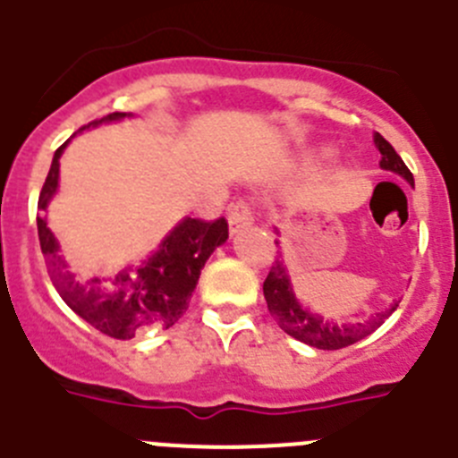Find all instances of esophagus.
<instances>
[{
	"label": "esophagus",
	"instance_id": "esophagus-1",
	"mask_svg": "<svg viewBox=\"0 0 458 458\" xmlns=\"http://www.w3.org/2000/svg\"><path fill=\"white\" fill-rule=\"evenodd\" d=\"M255 221L253 208H250L249 200H237V203L230 205L228 209V224H230V233H239L242 228L250 225Z\"/></svg>",
	"mask_w": 458,
	"mask_h": 458
}]
</instances>
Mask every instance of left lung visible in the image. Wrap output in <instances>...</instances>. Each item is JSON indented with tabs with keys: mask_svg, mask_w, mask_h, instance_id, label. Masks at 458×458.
Wrapping results in <instances>:
<instances>
[{
	"mask_svg": "<svg viewBox=\"0 0 458 458\" xmlns=\"http://www.w3.org/2000/svg\"><path fill=\"white\" fill-rule=\"evenodd\" d=\"M375 144H377L379 153H382V160L379 166L388 171H395L407 182L413 185V174L409 171V166L404 165L403 157L397 156L395 148L386 142V140L375 132ZM264 298H267L268 311H271L273 318L277 320V326L287 332L293 339L302 341L307 345H314L318 350H341L348 348V345L357 344L364 336H369L370 332L377 330L384 320L395 311L397 305H393L391 310L382 311L375 318L366 320V323H352V326H336L332 320H326L323 316L311 314V311L302 310L298 305L296 296L292 292V282H289L287 271H284V264L280 259L273 262V267L268 268V276L264 280Z\"/></svg>",
	"mask_w": 458,
	"mask_h": 458,
	"instance_id": "1",
	"label": "left lung"
}]
</instances>
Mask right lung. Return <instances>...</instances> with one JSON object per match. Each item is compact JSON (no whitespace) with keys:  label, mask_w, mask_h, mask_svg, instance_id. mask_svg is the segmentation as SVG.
<instances>
[{"label":"right lung","mask_w":458,"mask_h":458,"mask_svg":"<svg viewBox=\"0 0 458 458\" xmlns=\"http://www.w3.org/2000/svg\"><path fill=\"white\" fill-rule=\"evenodd\" d=\"M122 117H126V113H113L108 117L94 119L88 126L79 128V132L101 122H113ZM67 142L61 144L54 153V162L38 199L40 212H45L47 203L55 194L58 160ZM38 239H40L42 255L47 258L51 282L63 301L81 318L88 320L94 330L104 332L113 339L126 341L147 330H166L185 314L187 302L199 282L200 268L205 267L209 255L215 253L216 246L228 239V221L224 216L215 221L187 216L166 234L160 250L147 264L140 268H123L110 280H101V277L79 280L70 271L65 259L58 255V242L54 233L47 228V221L42 216H38Z\"/></svg>","instance_id":"obj_1"}]
</instances>
